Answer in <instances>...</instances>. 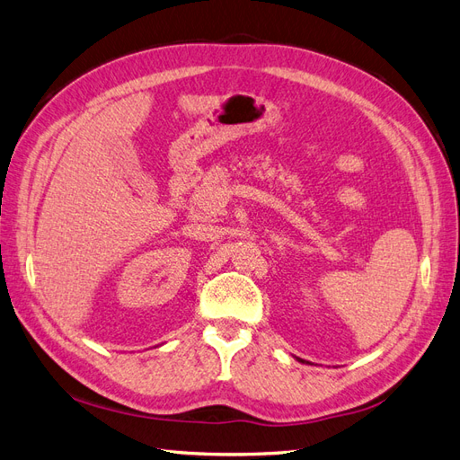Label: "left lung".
I'll use <instances>...</instances> for the list:
<instances>
[{
  "label": "left lung",
  "instance_id": "1",
  "mask_svg": "<svg viewBox=\"0 0 460 460\" xmlns=\"http://www.w3.org/2000/svg\"><path fill=\"white\" fill-rule=\"evenodd\" d=\"M297 360H299V363H305V360H303V358H297Z\"/></svg>",
  "mask_w": 460,
  "mask_h": 460
}]
</instances>
